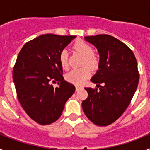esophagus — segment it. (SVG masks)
I'll use <instances>...</instances> for the list:
<instances>
[{
	"label": "esophagus",
	"instance_id": "esophagus-1",
	"mask_svg": "<svg viewBox=\"0 0 150 150\" xmlns=\"http://www.w3.org/2000/svg\"><path fill=\"white\" fill-rule=\"evenodd\" d=\"M81 88H82L81 86H76V91H78L79 89H81Z\"/></svg>",
	"mask_w": 150,
	"mask_h": 150
}]
</instances>
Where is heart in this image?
<instances>
[{
	"label": "heart",
	"instance_id": "heart-1",
	"mask_svg": "<svg viewBox=\"0 0 150 150\" xmlns=\"http://www.w3.org/2000/svg\"><path fill=\"white\" fill-rule=\"evenodd\" d=\"M74 48L84 56L83 65H87L91 68H94L98 64V59L93 54V48L88 43L83 40H78L74 43ZM59 62L63 69L68 67L67 52L62 50L59 55ZM91 71L88 67H83L79 69H74L66 74V80L73 84L80 86L90 76Z\"/></svg>",
	"mask_w": 150,
	"mask_h": 150
}]
</instances>
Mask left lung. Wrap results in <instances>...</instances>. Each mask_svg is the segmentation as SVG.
I'll use <instances>...</instances> for the list:
<instances>
[{"label": "left lung", "mask_w": 150, "mask_h": 150, "mask_svg": "<svg viewBox=\"0 0 150 150\" xmlns=\"http://www.w3.org/2000/svg\"><path fill=\"white\" fill-rule=\"evenodd\" d=\"M85 39L100 54L99 70L91 81L100 88H85L88 98L82 107L91 122L107 126L117 120L132 101L139 81L137 60L132 50L112 36L98 34Z\"/></svg>", "instance_id": "8db88e82"}]
</instances>
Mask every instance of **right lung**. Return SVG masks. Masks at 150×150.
Masks as SVG:
<instances>
[{"label": "right lung", "instance_id": "right-lung-1", "mask_svg": "<svg viewBox=\"0 0 150 150\" xmlns=\"http://www.w3.org/2000/svg\"><path fill=\"white\" fill-rule=\"evenodd\" d=\"M76 36L47 34L24 45L13 70L18 100L30 119L50 125L61 116L75 86L64 79L61 52ZM58 81L59 87L51 83Z\"/></svg>", "mask_w": 150, "mask_h": 150}]
</instances>
